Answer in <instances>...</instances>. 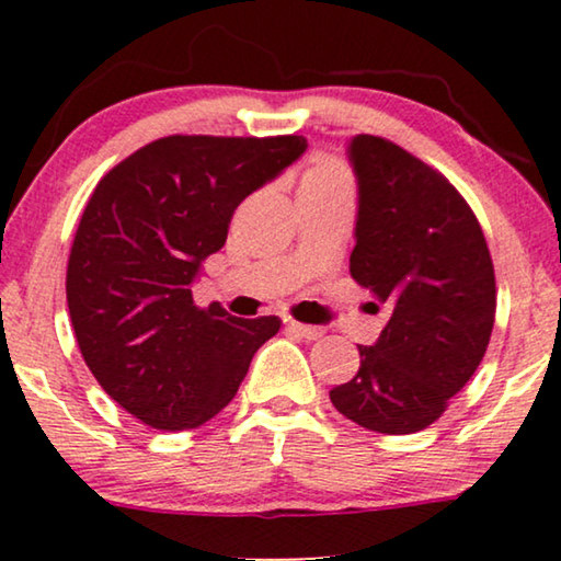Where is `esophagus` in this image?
<instances>
[{
    "mask_svg": "<svg viewBox=\"0 0 561 561\" xmlns=\"http://www.w3.org/2000/svg\"><path fill=\"white\" fill-rule=\"evenodd\" d=\"M288 332H294L296 336H301V340H319L321 334H324V329L321 327H311V324H301V321H288Z\"/></svg>",
    "mask_w": 561,
    "mask_h": 561,
    "instance_id": "1",
    "label": "esophagus"
}]
</instances>
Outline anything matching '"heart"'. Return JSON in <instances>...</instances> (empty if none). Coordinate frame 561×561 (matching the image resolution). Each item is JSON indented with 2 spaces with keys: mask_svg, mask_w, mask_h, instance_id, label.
<instances>
[{
  "mask_svg": "<svg viewBox=\"0 0 561 561\" xmlns=\"http://www.w3.org/2000/svg\"><path fill=\"white\" fill-rule=\"evenodd\" d=\"M352 194V173L344 160L329 152H313L306 158L301 183H298V198H317Z\"/></svg>",
  "mask_w": 561,
  "mask_h": 561,
  "instance_id": "1",
  "label": "heart"
}]
</instances>
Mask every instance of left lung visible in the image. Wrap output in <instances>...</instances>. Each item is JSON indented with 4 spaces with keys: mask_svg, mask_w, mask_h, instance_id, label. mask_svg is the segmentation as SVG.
<instances>
[{
    "mask_svg": "<svg viewBox=\"0 0 561 561\" xmlns=\"http://www.w3.org/2000/svg\"><path fill=\"white\" fill-rule=\"evenodd\" d=\"M350 160L359 181L350 275L386 327L329 398L370 432L413 434L482 363L495 324L493 257L470 204L436 168L375 135H357Z\"/></svg>",
    "mask_w": 561,
    "mask_h": 561,
    "instance_id": "obj_1",
    "label": "left lung"
}]
</instances>
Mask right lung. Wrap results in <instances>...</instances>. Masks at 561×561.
I'll return each mask as SVG.
<instances>
[{
	"instance_id": "1",
	"label": "right lung",
	"mask_w": 561,
	"mask_h": 561,
	"mask_svg": "<svg viewBox=\"0 0 561 561\" xmlns=\"http://www.w3.org/2000/svg\"><path fill=\"white\" fill-rule=\"evenodd\" d=\"M304 150L301 135H168L96 183L68 255V313L91 375L142 424H206L278 334V317L202 309L191 283L227 242L242 198Z\"/></svg>"
}]
</instances>
